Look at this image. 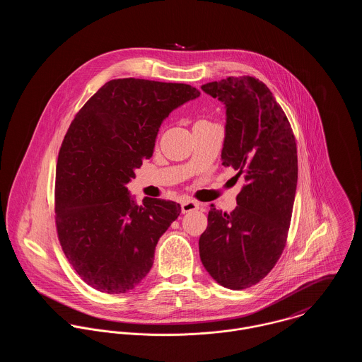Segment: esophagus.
Masks as SVG:
<instances>
[{
    "mask_svg": "<svg viewBox=\"0 0 362 362\" xmlns=\"http://www.w3.org/2000/svg\"><path fill=\"white\" fill-rule=\"evenodd\" d=\"M199 206H201L199 202L191 201V199H187V201H182V202H181V210H182V213H189V211L198 210Z\"/></svg>",
    "mask_w": 362,
    "mask_h": 362,
    "instance_id": "esophagus-1",
    "label": "esophagus"
}]
</instances>
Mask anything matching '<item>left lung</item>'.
Wrapping results in <instances>:
<instances>
[{
  "mask_svg": "<svg viewBox=\"0 0 362 362\" xmlns=\"http://www.w3.org/2000/svg\"><path fill=\"white\" fill-rule=\"evenodd\" d=\"M226 104L223 164L243 175L235 210L210 206L199 257L223 287L244 290L263 280L287 244L298 158L293 128L269 88L254 76L202 85Z\"/></svg>",
  "mask_w": 362,
  "mask_h": 362,
  "instance_id": "left-lung-1",
  "label": "left lung"
}]
</instances>
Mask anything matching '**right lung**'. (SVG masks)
Returning a JSON list of instances; mask_svg holds the SVG:
<instances>
[{
  "mask_svg": "<svg viewBox=\"0 0 362 362\" xmlns=\"http://www.w3.org/2000/svg\"><path fill=\"white\" fill-rule=\"evenodd\" d=\"M199 95L187 83L112 79L71 122L55 168V228L68 262L95 290L127 293L152 269L181 206L157 198L136 206L127 184L153 155L163 119Z\"/></svg>",
  "mask_w": 362,
  "mask_h": 362,
  "instance_id": "obj_1",
  "label": "right lung"
}]
</instances>
